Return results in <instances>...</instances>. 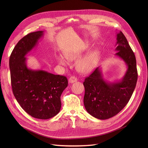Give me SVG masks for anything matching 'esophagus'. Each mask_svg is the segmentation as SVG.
Returning <instances> with one entry per match:
<instances>
[{
    "instance_id": "obj_1",
    "label": "esophagus",
    "mask_w": 148,
    "mask_h": 148,
    "mask_svg": "<svg viewBox=\"0 0 148 148\" xmlns=\"http://www.w3.org/2000/svg\"><path fill=\"white\" fill-rule=\"evenodd\" d=\"M77 78L74 77V76H71L69 79V83H73V82H77Z\"/></svg>"
}]
</instances>
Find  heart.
I'll return each mask as SVG.
<instances>
[{
  "label": "heart",
  "mask_w": 148,
  "mask_h": 148,
  "mask_svg": "<svg viewBox=\"0 0 148 148\" xmlns=\"http://www.w3.org/2000/svg\"><path fill=\"white\" fill-rule=\"evenodd\" d=\"M90 48V45L83 43L79 46L71 49L65 53V57L61 54L56 56V61L61 66H66L68 64V60L74 61L79 58L84 53ZM99 52L97 50H94L85 56L79 59L77 62L78 70L84 74L90 73L94 69L97 62Z\"/></svg>",
  "instance_id": "heart-1"
}]
</instances>
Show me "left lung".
Here are the masks:
<instances>
[{
	"label": "left lung",
	"instance_id": "1",
	"mask_svg": "<svg viewBox=\"0 0 148 148\" xmlns=\"http://www.w3.org/2000/svg\"><path fill=\"white\" fill-rule=\"evenodd\" d=\"M116 40L115 55L127 67L123 78L115 82L107 81L98 67L83 82L84 107L91 115L99 119H109L119 113L129 102L137 82L136 58L122 32L116 33Z\"/></svg>",
	"mask_w": 148,
	"mask_h": 148
}]
</instances>
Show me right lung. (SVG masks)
I'll use <instances>...</instances> for the list:
<instances>
[{"label":"right lung","mask_w":148,"mask_h":148,"mask_svg":"<svg viewBox=\"0 0 148 148\" xmlns=\"http://www.w3.org/2000/svg\"><path fill=\"white\" fill-rule=\"evenodd\" d=\"M43 35V31H37L21 39L12 52L9 67L12 91L21 107L35 118L47 119L60 112L61 95L68 80L64 76L27 67L26 56Z\"/></svg>","instance_id":"1"}]
</instances>
